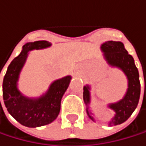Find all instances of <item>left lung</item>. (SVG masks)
Listing matches in <instances>:
<instances>
[{
    "label": "left lung",
    "mask_w": 146,
    "mask_h": 146,
    "mask_svg": "<svg viewBox=\"0 0 146 146\" xmlns=\"http://www.w3.org/2000/svg\"><path fill=\"white\" fill-rule=\"evenodd\" d=\"M101 50L107 63L111 67L120 69L127 77L128 88L123 98L117 103L110 104L108 107L115 112V116L109 122V125H117L125 122L135 111L140 98L139 74L134 63L133 57L127 52L121 42L108 41L101 45ZM90 87H84V101L87 106L86 111L89 117L95 121L92 113L89 110L90 103Z\"/></svg>",
    "instance_id": "left-lung-1"
}]
</instances>
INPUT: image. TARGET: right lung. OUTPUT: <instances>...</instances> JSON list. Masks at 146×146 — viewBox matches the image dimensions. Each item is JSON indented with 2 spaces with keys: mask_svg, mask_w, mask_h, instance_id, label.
Instances as JSON below:
<instances>
[{
  "mask_svg": "<svg viewBox=\"0 0 146 146\" xmlns=\"http://www.w3.org/2000/svg\"><path fill=\"white\" fill-rule=\"evenodd\" d=\"M51 46L47 41L28 42L23 47L21 54L9 65L3 78V100L9 114L21 125L35 128L52 123L58 116L61 100L70 83L71 76L57 79L49 85L45 94L36 98H28L17 88V82L21 69L24 66L29 52ZM1 104V102H0Z\"/></svg>",
  "mask_w": 146,
  "mask_h": 146,
  "instance_id": "add662e5",
  "label": "right lung"
}]
</instances>
